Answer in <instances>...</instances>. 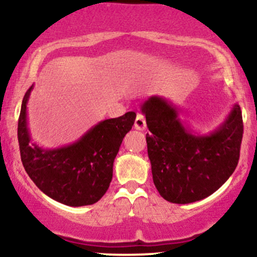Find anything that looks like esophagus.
<instances>
[{
	"mask_svg": "<svg viewBox=\"0 0 257 257\" xmlns=\"http://www.w3.org/2000/svg\"><path fill=\"white\" fill-rule=\"evenodd\" d=\"M134 126L137 131H144L146 128V119L144 117L143 113H138L137 118H135V123Z\"/></svg>",
	"mask_w": 257,
	"mask_h": 257,
	"instance_id": "34e87169",
	"label": "esophagus"
}]
</instances>
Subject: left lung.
I'll list each match as a JSON object with an SVG mask.
<instances>
[{
    "label": "left lung",
    "mask_w": 257,
    "mask_h": 257,
    "mask_svg": "<svg viewBox=\"0 0 257 257\" xmlns=\"http://www.w3.org/2000/svg\"><path fill=\"white\" fill-rule=\"evenodd\" d=\"M147 128V153L153 182L164 199L187 204L213 194L237 168L243 139L239 105L219 129L194 135L178 118V111L161 96L141 106Z\"/></svg>",
    "instance_id": "obj_1"
}]
</instances>
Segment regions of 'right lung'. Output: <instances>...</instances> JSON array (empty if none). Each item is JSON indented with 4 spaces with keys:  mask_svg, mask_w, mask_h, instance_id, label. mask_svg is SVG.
I'll return each mask as SVG.
<instances>
[{
    "mask_svg": "<svg viewBox=\"0 0 257 257\" xmlns=\"http://www.w3.org/2000/svg\"><path fill=\"white\" fill-rule=\"evenodd\" d=\"M32 85L25 93L18 120V141L25 172L44 194L70 206L90 205L107 191L113 161L123 138L134 124L135 112L105 119L69 146L44 150L30 144L26 104Z\"/></svg>",
    "mask_w": 257,
    "mask_h": 257,
    "instance_id": "obj_1",
    "label": "right lung"
}]
</instances>
